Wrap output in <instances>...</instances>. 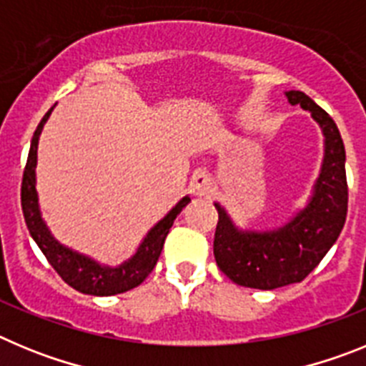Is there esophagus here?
<instances>
[{"instance_id":"obj_1","label":"esophagus","mask_w":366,"mask_h":366,"mask_svg":"<svg viewBox=\"0 0 366 366\" xmlns=\"http://www.w3.org/2000/svg\"><path fill=\"white\" fill-rule=\"evenodd\" d=\"M190 189H192L194 196H199V198H209V196L214 192V179H212L211 174L205 172V170H198V172L192 176Z\"/></svg>"}]
</instances>
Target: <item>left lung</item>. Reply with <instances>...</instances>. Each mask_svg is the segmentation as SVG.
I'll return each instance as SVG.
<instances>
[{
    "label": "left lung",
    "mask_w": 366,
    "mask_h": 366,
    "mask_svg": "<svg viewBox=\"0 0 366 366\" xmlns=\"http://www.w3.org/2000/svg\"><path fill=\"white\" fill-rule=\"evenodd\" d=\"M286 95L293 106L312 112L326 137L325 161L312 202L286 227L273 232H240L216 205V264L232 282L254 290H274L306 279L335 244L348 211L347 155L334 119L306 93Z\"/></svg>",
    "instance_id": "1"
}]
</instances>
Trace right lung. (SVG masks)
Here are the masks:
<instances>
[{"instance_id": "1", "label": "right lung", "mask_w": 366, "mask_h": 366, "mask_svg": "<svg viewBox=\"0 0 366 366\" xmlns=\"http://www.w3.org/2000/svg\"><path fill=\"white\" fill-rule=\"evenodd\" d=\"M51 115V109L44 115V119L38 124L36 132L32 135L31 150H29L27 164L24 170V179H21V209H24V218L27 223V229L41 253L45 254L53 269L56 271L66 284H69L73 290L86 295L108 297L124 293L128 290H134L139 284L147 279L152 269L155 267L159 254L163 251L164 238L172 227L174 219L181 212V209L190 202V198H183L172 211L168 212L144 238L143 245L139 247L135 257L132 260L124 262L121 267H102L95 264L89 258L76 254L64 245L54 240L51 232L47 231L45 223L41 222L40 211H38L36 189H34V167H36V150L38 137L44 128L45 121Z\"/></svg>"}]
</instances>
